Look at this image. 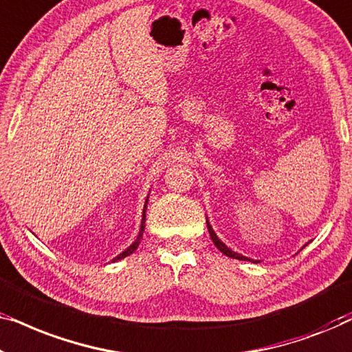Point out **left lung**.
<instances>
[{
  "instance_id": "obj_1",
  "label": "left lung",
  "mask_w": 352,
  "mask_h": 352,
  "mask_svg": "<svg viewBox=\"0 0 352 352\" xmlns=\"http://www.w3.org/2000/svg\"><path fill=\"white\" fill-rule=\"evenodd\" d=\"M208 232H210V237H211V240H213V243L216 245V248L219 250L221 253H224L226 256H229V258H235V259H242V261H245V259H248V258H245V256H242V254H239V253H235V252H232V250H229L228 247H226V245L221 242V240L216 237V234L213 232V229H211V226L208 224Z\"/></svg>"
}]
</instances>
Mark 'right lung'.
Instances as JSON below:
<instances>
[{
    "mask_svg": "<svg viewBox=\"0 0 352 352\" xmlns=\"http://www.w3.org/2000/svg\"><path fill=\"white\" fill-rule=\"evenodd\" d=\"M146 206H147V201H146V205H144V214H142V223H141V230H139V235H138V239L134 240V243L133 245H129V248H126L124 250L123 253H120L117 258H113L112 261H118V259H123V258H126L128 254H131L134 250H136L138 247H139V243H141V239H142V232H144V228H146Z\"/></svg>",
    "mask_w": 352,
    "mask_h": 352,
    "instance_id": "obj_1",
    "label": "right lung"
}]
</instances>
